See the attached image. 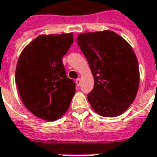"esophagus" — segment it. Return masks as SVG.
I'll use <instances>...</instances> for the list:
<instances>
[{"label":"esophagus","instance_id":"esophagus-1","mask_svg":"<svg viewBox=\"0 0 157 157\" xmlns=\"http://www.w3.org/2000/svg\"><path fill=\"white\" fill-rule=\"evenodd\" d=\"M76 84H77L78 86H80V84H81V79H80V78H77V79H76Z\"/></svg>","mask_w":157,"mask_h":157}]
</instances>
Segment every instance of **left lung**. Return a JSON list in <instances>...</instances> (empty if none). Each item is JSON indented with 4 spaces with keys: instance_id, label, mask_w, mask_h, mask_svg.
<instances>
[{
    "instance_id": "1",
    "label": "left lung",
    "mask_w": 157,
    "mask_h": 157,
    "mask_svg": "<svg viewBox=\"0 0 157 157\" xmlns=\"http://www.w3.org/2000/svg\"><path fill=\"white\" fill-rule=\"evenodd\" d=\"M78 44L87 59L94 87L87 95L92 108L103 117H116L134 102L140 71L130 44L112 30L79 34Z\"/></svg>"
}]
</instances>
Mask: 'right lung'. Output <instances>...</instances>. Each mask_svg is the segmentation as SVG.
Masks as SVG:
<instances>
[{"mask_svg": "<svg viewBox=\"0 0 157 157\" xmlns=\"http://www.w3.org/2000/svg\"><path fill=\"white\" fill-rule=\"evenodd\" d=\"M73 34L41 35L21 52L15 68V84L22 104L47 121L61 118L75 94V83L66 76L63 57Z\"/></svg>", "mask_w": 157, "mask_h": 157, "instance_id": "obj_1", "label": "right lung"}]
</instances>
